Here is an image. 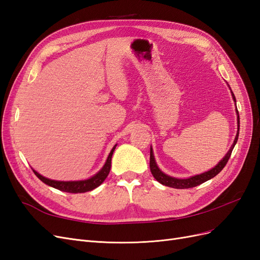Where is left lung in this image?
Wrapping results in <instances>:
<instances>
[{
  "label": "left lung",
  "instance_id": "obj_1",
  "mask_svg": "<svg viewBox=\"0 0 260 260\" xmlns=\"http://www.w3.org/2000/svg\"><path fill=\"white\" fill-rule=\"evenodd\" d=\"M228 86H229V88H230L229 84H228ZM230 90H231V88H230ZM231 95H232V99H233L234 103H235V106H237V101H235V96H234V94H233L232 91H231ZM235 111H237V115H238V131H237V136H235V139L233 141V144L231 145L229 151H228V153L224 155L223 158L220 160L214 168H211L208 171L203 172V174H201V175H195V176H192L190 178H185V179H179V178L168 176L166 174H164V172L158 168V166H157L156 160H155V156H154V153H153V148L151 146V154H149V168H151V172H152L153 177L157 181H158L159 183H161L162 185H166V186H169V187H174V188H190V187H194V186H198V185H200V184H202L204 182H206V181L210 180L211 178L216 177L219 174V172L224 168L228 160H229V158H230L231 153L233 151L235 144H237V142H238L239 133H240V116H239V112H238V108L237 107H235Z\"/></svg>",
  "mask_w": 260,
  "mask_h": 260
}]
</instances>
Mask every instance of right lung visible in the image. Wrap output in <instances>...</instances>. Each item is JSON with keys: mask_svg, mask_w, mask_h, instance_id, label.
<instances>
[{"mask_svg": "<svg viewBox=\"0 0 260 260\" xmlns=\"http://www.w3.org/2000/svg\"><path fill=\"white\" fill-rule=\"evenodd\" d=\"M117 144L114 145V147L112 148L111 153H109L107 159L104 164V166L101 168V170L99 172H96L95 175L92 176L89 179L85 180H78V181H58V180H52L49 178H45L43 176H41L39 172H37L35 169L34 172L35 175L40 179L43 183L48 184L54 188H57L59 191L62 192H67V193H84V192H89L96 188L98 186H100L102 183L104 182V180L107 178L109 170H111V166H112V156L113 153L115 151Z\"/></svg>", "mask_w": 260, "mask_h": 260, "instance_id": "obj_1", "label": "right lung"}]
</instances>
